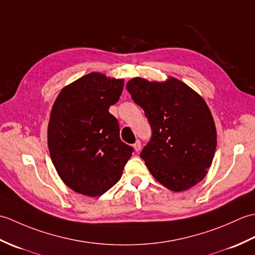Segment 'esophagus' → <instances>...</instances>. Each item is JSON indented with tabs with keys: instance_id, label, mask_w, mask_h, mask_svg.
I'll list each match as a JSON object with an SVG mask.
<instances>
[{
	"instance_id": "1",
	"label": "esophagus",
	"mask_w": 255,
	"mask_h": 255,
	"mask_svg": "<svg viewBox=\"0 0 255 255\" xmlns=\"http://www.w3.org/2000/svg\"><path fill=\"white\" fill-rule=\"evenodd\" d=\"M133 148L137 151V152L138 151H140V149H141V142H140V140H137V141L133 143Z\"/></svg>"
}]
</instances>
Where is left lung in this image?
Listing matches in <instances>:
<instances>
[{"mask_svg":"<svg viewBox=\"0 0 255 255\" xmlns=\"http://www.w3.org/2000/svg\"><path fill=\"white\" fill-rule=\"evenodd\" d=\"M126 88L143 108L152 131L140 153L151 174L174 192L196 185L210 167L217 145L215 123L205 101L173 78L165 83L134 78Z\"/></svg>","mask_w":255,"mask_h":255,"instance_id":"1","label":"left lung"}]
</instances>
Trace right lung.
Instances as JSON below:
<instances>
[{
	"label": "right lung",
	"mask_w": 255,
	"mask_h": 255,
	"mask_svg": "<svg viewBox=\"0 0 255 255\" xmlns=\"http://www.w3.org/2000/svg\"><path fill=\"white\" fill-rule=\"evenodd\" d=\"M124 80L90 73L64 88L53 104L48 147L59 176L77 193L101 196L121 180L133 148L122 141L108 112Z\"/></svg>",
	"instance_id": "add662e5"
}]
</instances>
